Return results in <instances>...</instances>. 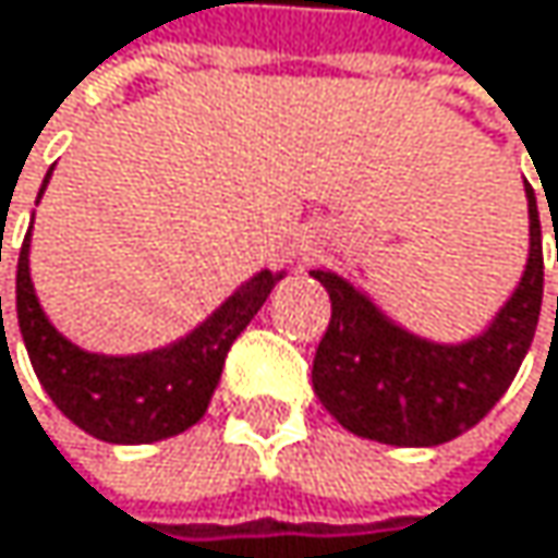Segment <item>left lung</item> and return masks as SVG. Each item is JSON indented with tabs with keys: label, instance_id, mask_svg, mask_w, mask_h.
Instances as JSON below:
<instances>
[{
	"label": "left lung",
	"instance_id": "obj_1",
	"mask_svg": "<svg viewBox=\"0 0 558 558\" xmlns=\"http://www.w3.org/2000/svg\"><path fill=\"white\" fill-rule=\"evenodd\" d=\"M526 205V270L487 330L464 343L422 340L389 320L347 277L311 270L333 304L314 356V392L347 432L399 448H432L464 435L500 402L543 307V228L530 182Z\"/></svg>",
	"mask_w": 558,
	"mask_h": 558
}]
</instances>
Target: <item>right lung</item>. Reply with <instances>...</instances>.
I'll use <instances>...</instances> for the list:
<instances>
[{
    "label": "right lung",
    "mask_w": 558,
    "mask_h": 558,
    "mask_svg": "<svg viewBox=\"0 0 558 558\" xmlns=\"http://www.w3.org/2000/svg\"><path fill=\"white\" fill-rule=\"evenodd\" d=\"M48 179L51 172L45 175L41 192ZM28 247L32 231L22 241L15 270V314L32 369L51 402L81 432L110 445H149L192 428L211 402L231 343L284 277V270H257L205 324L162 350L104 356L74 347L51 327L35 298Z\"/></svg>",
    "instance_id": "add662e5"
}]
</instances>
